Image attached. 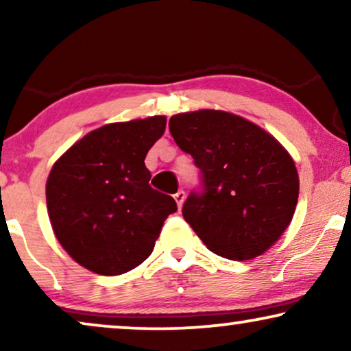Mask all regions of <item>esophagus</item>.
<instances>
[{
  "mask_svg": "<svg viewBox=\"0 0 351 351\" xmlns=\"http://www.w3.org/2000/svg\"><path fill=\"white\" fill-rule=\"evenodd\" d=\"M174 199H176L177 206H179V209H180L182 204H184V201H185V191H184V190L177 191V193L174 195Z\"/></svg>",
  "mask_w": 351,
  "mask_h": 351,
  "instance_id": "1",
  "label": "esophagus"
}]
</instances>
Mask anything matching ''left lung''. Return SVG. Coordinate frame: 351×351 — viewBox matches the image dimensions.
I'll list each match as a JSON object with an SVG mask.
<instances>
[{
  "label": "left lung",
  "mask_w": 351,
  "mask_h": 351,
  "mask_svg": "<svg viewBox=\"0 0 351 351\" xmlns=\"http://www.w3.org/2000/svg\"><path fill=\"white\" fill-rule=\"evenodd\" d=\"M169 131L201 171L184 219L209 251L232 261L261 256L285 233L299 198V174L275 137L222 110L179 113Z\"/></svg>",
  "instance_id": "left-lung-1"
}]
</instances>
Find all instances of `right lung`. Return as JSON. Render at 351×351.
<instances>
[{"label":"right lung","instance_id":"right-lung-1","mask_svg":"<svg viewBox=\"0 0 351 351\" xmlns=\"http://www.w3.org/2000/svg\"><path fill=\"white\" fill-rule=\"evenodd\" d=\"M166 117L112 123L86 134L52 166L46 203L71 258L97 275L126 273L150 256L174 198L153 190L145 156Z\"/></svg>","mask_w":351,"mask_h":351}]
</instances>
